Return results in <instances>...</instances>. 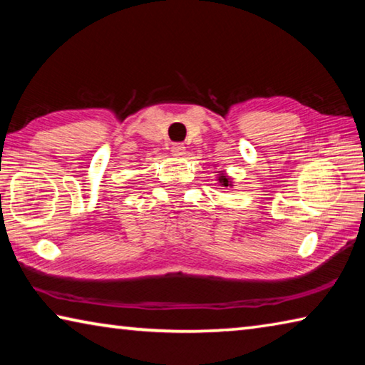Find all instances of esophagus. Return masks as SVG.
Listing matches in <instances>:
<instances>
[{
  "label": "esophagus",
  "instance_id": "34e87169",
  "mask_svg": "<svg viewBox=\"0 0 365 365\" xmlns=\"http://www.w3.org/2000/svg\"><path fill=\"white\" fill-rule=\"evenodd\" d=\"M170 153L174 154V156H183L185 154V146L182 143H174L170 146Z\"/></svg>",
  "mask_w": 365,
  "mask_h": 365
}]
</instances>
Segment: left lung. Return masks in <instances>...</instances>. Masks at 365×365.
<instances>
[{"label": "left lung", "instance_id": "8db88e82", "mask_svg": "<svg viewBox=\"0 0 365 365\" xmlns=\"http://www.w3.org/2000/svg\"><path fill=\"white\" fill-rule=\"evenodd\" d=\"M219 183L224 185V187H232L230 178H228L225 174H219Z\"/></svg>", "mask_w": 365, "mask_h": 365}]
</instances>
